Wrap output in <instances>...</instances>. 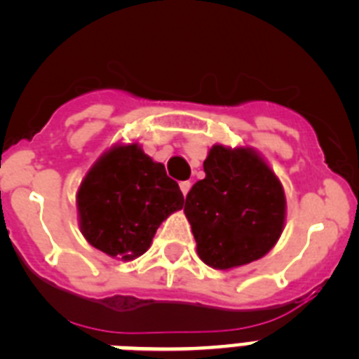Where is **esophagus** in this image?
<instances>
[{
  "instance_id": "obj_1",
  "label": "esophagus",
  "mask_w": 359,
  "mask_h": 359,
  "mask_svg": "<svg viewBox=\"0 0 359 359\" xmlns=\"http://www.w3.org/2000/svg\"><path fill=\"white\" fill-rule=\"evenodd\" d=\"M190 187H192V183H190V182H182V183H180V189H182L183 196H187V194H189Z\"/></svg>"
}]
</instances>
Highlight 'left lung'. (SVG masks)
<instances>
[{"instance_id":"left-lung-1","label":"left lung","mask_w":359,"mask_h":359,"mask_svg":"<svg viewBox=\"0 0 359 359\" xmlns=\"http://www.w3.org/2000/svg\"><path fill=\"white\" fill-rule=\"evenodd\" d=\"M205 180L187 194L198 255L217 269L261 259L284 228L286 198L278 177L252 149L214 145L203 163Z\"/></svg>"}]
</instances>
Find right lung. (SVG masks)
Returning <instances> with one entry per match:
<instances>
[{
	"label": "right lung",
	"instance_id": "1",
	"mask_svg": "<svg viewBox=\"0 0 359 359\" xmlns=\"http://www.w3.org/2000/svg\"><path fill=\"white\" fill-rule=\"evenodd\" d=\"M182 190L136 144L118 145L91 167L77 194L88 243L131 261L147 252L161 221L183 208Z\"/></svg>",
	"mask_w": 359,
	"mask_h": 359
}]
</instances>
